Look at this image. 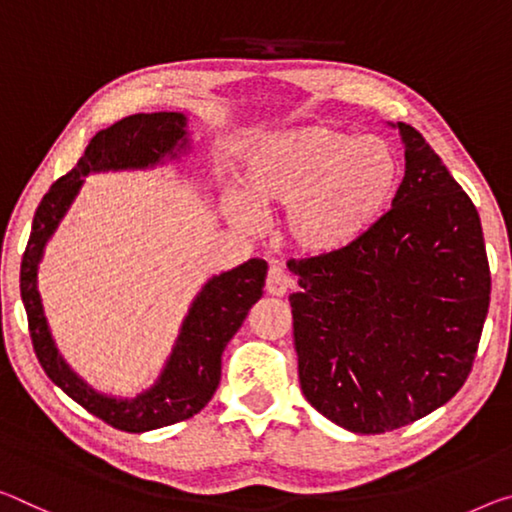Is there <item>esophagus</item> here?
Instances as JSON below:
<instances>
[{
  "mask_svg": "<svg viewBox=\"0 0 512 512\" xmlns=\"http://www.w3.org/2000/svg\"><path fill=\"white\" fill-rule=\"evenodd\" d=\"M291 278L287 275V271L282 266H271L269 275H266V294L269 296H285L287 291L291 289Z\"/></svg>",
  "mask_w": 512,
  "mask_h": 512,
  "instance_id": "34e87169",
  "label": "esophagus"
}]
</instances>
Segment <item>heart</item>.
Returning a JSON list of instances; mask_svg holds the SVG:
<instances>
[{
	"mask_svg": "<svg viewBox=\"0 0 512 512\" xmlns=\"http://www.w3.org/2000/svg\"><path fill=\"white\" fill-rule=\"evenodd\" d=\"M243 184L257 207L287 209V234L298 250L332 255L353 246L387 212L399 186V159L378 136L300 127L257 143ZM230 205L234 221L255 230L257 209L241 196Z\"/></svg>",
	"mask_w": 512,
	"mask_h": 512,
	"instance_id": "heart-1",
	"label": "heart"
}]
</instances>
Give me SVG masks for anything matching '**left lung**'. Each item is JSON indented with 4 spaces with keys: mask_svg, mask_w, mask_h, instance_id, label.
Listing matches in <instances>:
<instances>
[{
    "mask_svg": "<svg viewBox=\"0 0 512 512\" xmlns=\"http://www.w3.org/2000/svg\"><path fill=\"white\" fill-rule=\"evenodd\" d=\"M405 177L392 209L332 255L289 259L298 378L346 431L431 415L472 371L490 305L481 218L415 127L396 123Z\"/></svg>",
    "mask_w": 512,
    "mask_h": 512,
    "instance_id": "obj_1",
    "label": "left lung"
}]
</instances>
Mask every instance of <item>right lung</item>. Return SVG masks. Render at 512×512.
I'll list each match as a JSON object with an SVG mask.
<instances>
[{
  "instance_id": "right-lung-1",
  "label": "right lung",
  "mask_w": 512,
  "mask_h": 512,
  "mask_svg": "<svg viewBox=\"0 0 512 512\" xmlns=\"http://www.w3.org/2000/svg\"><path fill=\"white\" fill-rule=\"evenodd\" d=\"M189 148L186 116L175 111L136 113L97 132L77 166L59 177L36 209L31 237L22 257L20 291L29 319L36 358L47 378L91 415L125 433H145L184 421L205 408L221 380V355L237 335L248 310L262 298L264 259H248L232 271L214 275L189 307L180 337L164 371L150 389L134 399H118L88 387L59 355L38 294V266L47 241L68 214L84 177L102 170H136L177 159Z\"/></svg>"
}]
</instances>
